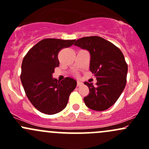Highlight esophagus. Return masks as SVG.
<instances>
[{
	"instance_id": "34e87169",
	"label": "esophagus",
	"mask_w": 149,
	"mask_h": 149,
	"mask_svg": "<svg viewBox=\"0 0 149 149\" xmlns=\"http://www.w3.org/2000/svg\"><path fill=\"white\" fill-rule=\"evenodd\" d=\"M77 86H78V87H79V86L82 85L83 83L81 82V81H77Z\"/></svg>"
}]
</instances>
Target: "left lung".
Returning a JSON list of instances; mask_svg holds the SVG:
<instances>
[{
  "label": "left lung",
  "instance_id": "1",
  "mask_svg": "<svg viewBox=\"0 0 149 149\" xmlns=\"http://www.w3.org/2000/svg\"><path fill=\"white\" fill-rule=\"evenodd\" d=\"M74 45L89 52V70L97 80L95 86L84 82L89 89L84 98V103L92 110H107L117 101L125 88L128 65L124 55L113 43L99 36L81 38Z\"/></svg>",
  "mask_w": 149,
  "mask_h": 149
}]
</instances>
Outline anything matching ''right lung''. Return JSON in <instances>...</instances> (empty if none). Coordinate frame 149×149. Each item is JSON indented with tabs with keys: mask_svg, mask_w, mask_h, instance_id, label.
<instances>
[{
	"mask_svg": "<svg viewBox=\"0 0 149 149\" xmlns=\"http://www.w3.org/2000/svg\"><path fill=\"white\" fill-rule=\"evenodd\" d=\"M75 40L43 39L33 46L24 57L21 66V79L24 90L38 111L55 114L68 104L69 97L75 89L77 81L66 77L61 81L52 77L59 66L58 53L72 45Z\"/></svg>",
	"mask_w": 149,
	"mask_h": 149,
	"instance_id": "obj_1",
	"label": "right lung"
}]
</instances>
